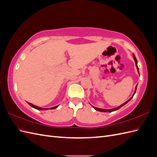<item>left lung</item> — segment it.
<instances>
[{
	"label": "left lung",
	"mask_w": 157,
	"mask_h": 157,
	"mask_svg": "<svg viewBox=\"0 0 157 157\" xmlns=\"http://www.w3.org/2000/svg\"><path fill=\"white\" fill-rule=\"evenodd\" d=\"M133 58H134V61H135V63H136V67H137V72H138V73L140 74V73H139V68H138V66H137V59H136V56H135V55L133 54ZM137 84L136 85V88H135V91H134V94H133V95H132V96L128 99V101H126V102H124V103L123 104H122V105H121L120 106H118V107H116V108H114V109H100V108H98V107H94V106H93V105H92V107H93V108L95 109V110H96V111H100V112H113V111H117V110H118V109H120L121 107H122V106H124V105H126V104L128 102V101H130L131 99H132V98L134 97V94H136V89H137Z\"/></svg>",
	"instance_id": "left-lung-1"
}]
</instances>
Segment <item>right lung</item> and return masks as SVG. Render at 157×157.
Instances as JSON below:
<instances>
[{
	"instance_id": "right-lung-1",
	"label": "right lung",
	"mask_w": 157,
	"mask_h": 157,
	"mask_svg": "<svg viewBox=\"0 0 157 157\" xmlns=\"http://www.w3.org/2000/svg\"><path fill=\"white\" fill-rule=\"evenodd\" d=\"M27 103L29 104V105L30 106H31L32 107L35 108V109H38V110H48V109H56L57 107H58L59 106V105H57V106H55V107H51V108H42V107H40L36 106V105H33V104H32V103H29V102H27Z\"/></svg>"
}]
</instances>
